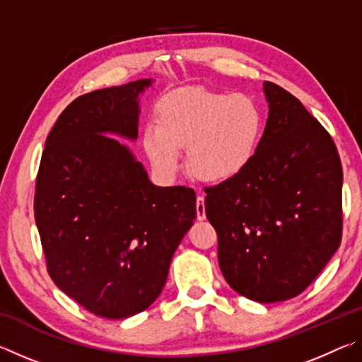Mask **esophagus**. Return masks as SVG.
<instances>
[{"instance_id": "1", "label": "esophagus", "mask_w": 362, "mask_h": 362, "mask_svg": "<svg viewBox=\"0 0 362 362\" xmlns=\"http://www.w3.org/2000/svg\"><path fill=\"white\" fill-rule=\"evenodd\" d=\"M196 217H198V220L206 218V204L203 194H199L198 198H196Z\"/></svg>"}]
</instances>
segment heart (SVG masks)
<instances>
[{
	"mask_svg": "<svg viewBox=\"0 0 362 362\" xmlns=\"http://www.w3.org/2000/svg\"><path fill=\"white\" fill-rule=\"evenodd\" d=\"M158 124L144 131V148L159 174L173 177L187 150L192 173L206 182L243 174L259 153L267 119L260 103L246 94L209 89L173 93L159 102Z\"/></svg>",
	"mask_w": 362,
	"mask_h": 362,
	"instance_id": "obj_1",
	"label": "heart"
}]
</instances>
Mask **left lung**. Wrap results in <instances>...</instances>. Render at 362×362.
Here are the masks:
<instances>
[{
  "label": "left lung",
  "mask_w": 362,
  "mask_h": 362,
  "mask_svg": "<svg viewBox=\"0 0 362 362\" xmlns=\"http://www.w3.org/2000/svg\"><path fill=\"white\" fill-rule=\"evenodd\" d=\"M263 89L259 153L243 174L204 188V204L226 283L273 303L303 292L339 249L343 170L332 137L302 102L274 83Z\"/></svg>",
  "instance_id": "obj_1"
}]
</instances>
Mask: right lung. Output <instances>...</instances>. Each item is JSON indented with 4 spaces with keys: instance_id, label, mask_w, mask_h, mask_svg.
I'll return each mask as SVG.
<instances>
[{
    "instance_id": "obj_1",
    "label": "right lung",
    "mask_w": 362,
    "mask_h": 362,
    "mask_svg": "<svg viewBox=\"0 0 362 362\" xmlns=\"http://www.w3.org/2000/svg\"><path fill=\"white\" fill-rule=\"evenodd\" d=\"M150 79L73 100L49 132L35 222L49 276L90 313L122 320L148 308L196 218L194 189L155 187L108 132L137 139L139 94Z\"/></svg>"
}]
</instances>
